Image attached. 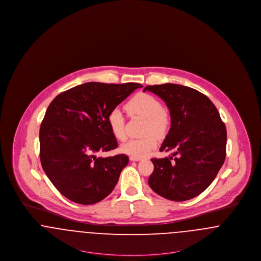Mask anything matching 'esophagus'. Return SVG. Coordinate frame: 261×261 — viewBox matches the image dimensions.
<instances>
[{"label":"esophagus","instance_id":"34e87169","mask_svg":"<svg viewBox=\"0 0 261 261\" xmlns=\"http://www.w3.org/2000/svg\"><path fill=\"white\" fill-rule=\"evenodd\" d=\"M129 160H130L131 162H139V161H141L142 159H141V158H136V156H130Z\"/></svg>","mask_w":261,"mask_h":261}]
</instances>
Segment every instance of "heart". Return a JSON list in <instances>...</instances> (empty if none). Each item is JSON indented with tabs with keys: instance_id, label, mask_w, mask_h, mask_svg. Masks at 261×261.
<instances>
[{
	"instance_id": "obj_1",
	"label": "heart",
	"mask_w": 261,
	"mask_h": 261,
	"mask_svg": "<svg viewBox=\"0 0 261 261\" xmlns=\"http://www.w3.org/2000/svg\"><path fill=\"white\" fill-rule=\"evenodd\" d=\"M125 110L130 116H141L146 119L144 133L148 135L128 140L121 145L120 150L130 156H145L156 147L158 141L153 135L162 137L167 133L171 124L170 116L163 110L162 103L159 99L146 93H140L134 96L125 105ZM108 124L113 136L117 140H124L125 118L120 110L114 109L109 113Z\"/></svg>"
}]
</instances>
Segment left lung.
I'll use <instances>...</instances> for the list:
<instances>
[{
    "mask_svg": "<svg viewBox=\"0 0 261 261\" xmlns=\"http://www.w3.org/2000/svg\"><path fill=\"white\" fill-rule=\"evenodd\" d=\"M165 101L171 127L161 151L169 158L151 159L149 178L153 192L165 199L184 201L201 194L215 179L226 156L227 132L219 112L205 95L193 88L166 83L147 86Z\"/></svg>",
    "mask_w": 261,
    "mask_h": 261,
    "instance_id": "left-lung-1",
    "label": "left lung"
}]
</instances>
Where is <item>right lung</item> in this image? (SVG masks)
Returning <instances> with one entry per match:
<instances>
[{
    "label": "right lung",
    "mask_w": 261,
    "mask_h": 261,
    "mask_svg": "<svg viewBox=\"0 0 261 261\" xmlns=\"http://www.w3.org/2000/svg\"><path fill=\"white\" fill-rule=\"evenodd\" d=\"M142 87L138 83L88 82L53 99L40 127V161L65 198L87 205L112 193L129 159L125 154L98 156L118 146L108 115Z\"/></svg>",
    "instance_id": "obj_1"
}]
</instances>
